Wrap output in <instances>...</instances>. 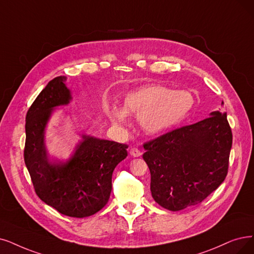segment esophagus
<instances>
[{"mask_svg": "<svg viewBox=\"0 0 254 254\" xmlns=\"http://www.w3.org/2000/svg\"><path fill=\"white\" fill-rule=\"evenodd\" d=\"M129 153L131 156H133V157H139L141 155V152L137 148H131Z\"/></svg>", "mask_w": 254, "mask_h": 254, "instance_id": "esophagus-1", "label": "esophagus"}]
</instances>
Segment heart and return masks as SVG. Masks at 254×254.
<instances>
[{"mask_svg":"<svg viewBox=\"0 0 254 254\" xmlns=\"http://www.w3.org/2000/svg\"><path fill=\"white\" fill-rule=\"evenodd\" d=\"M194 104L187 90H172L162 85H147L128 93L123 107L108 103L104 111L111 123L126 125L127 115L138 116V123L149 134L170 130L184 120Z\"/></svg>","mask_w":254,"mask_h":254,"instance_id":"obj_1","label":"heart"}]
</instances>
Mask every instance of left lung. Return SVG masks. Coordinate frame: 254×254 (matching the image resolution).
Returning a JSON list of instances; mask_svg holds the SVG:
<instances>
[{
    "label": "left lung",
    "mask_w": 254,
    "mask_h": 254,
    "mask_svg": "<svg viewBox=\"0 0 254 254\" xmlns=\"http://www.w3.org/2000/svg\"><path fill=\"white\" fill-rule=\"evenodd\" d=\"M231 145L227 114L219 110L145 144L152 197L172 211L200 203L224 181Z\"/></svg>",
    "instance_id": "1"
}]
</instances>
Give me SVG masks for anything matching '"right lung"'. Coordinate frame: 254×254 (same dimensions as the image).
I'll return each instance as SVG.
<instances>
[{
    "label": "right lung",
    "instance_id": "1",
    "mask_svg": "<svg viewBox=\"0 0 254 254\" xmlns=\"http://www.w3.org/2000/svg\"><path fill=\"white\" fill-rule=\"evenodd\" d=\"M72 101L66 77L50 81L27 113L24 156L37 196L60 214L85 218L106 205L113 172L126 158L128 146L79 133L67 159L51 158L46 145L48 124L57 108Z\"/></svg>",
    "mask_w": 254,
    "mask_h": 254
}]
</instances>
